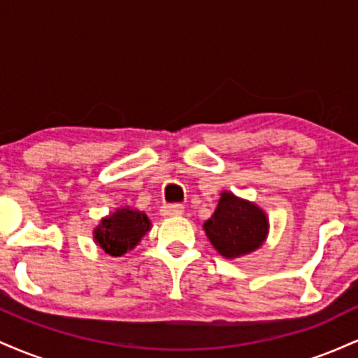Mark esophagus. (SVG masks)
<instances>
[{
    "mask_svg": "<svg viewBox=\"0 0 358 358\" xmlns=\"http://www.w3.org/2000/svg\"><path fill=\"white\" fill-rule=\"evenodd\" d=\"M185 212L183 205L171 203V205H163L162 207V215L163 217H180Z\"/></svg>",
    "mask_w": 358,
    "mask_h": 358,
    "instance_id": "1",
    "label": "esophagus"
}]
</instances>
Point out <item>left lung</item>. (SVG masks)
Segmentation results:
<instances>
[{"label": "left lung", "instance_id": "8db88e82", "mask_svg": "<svg viewBox=\"0 0 358 358\" xmlns=\"http://www.w3.org/2000/svg\"><path fill=\"white\" fill-rule=\"evenodd\" d=\"M203 231L220 256L236 259L264 244L269 222L266 212L256 203L239 199L231 192H222L219 205L203 224Z\"/></svg>", "mask_w": 358, "mask_h": 358}]
</instances>
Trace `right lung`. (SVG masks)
<instances>
[{
  "instance_id": "right-lung-1",
  "label": "right lung",
  "mask_w": 358,
  "mask_h": 358,
  "mask_svg": "<svg viewBox=\"0 0 358 358\" xmlns=\"http://www.w3.org/2000/svg\"><path fill=\"white\" fill-rule=\"evenodd\" d=\"M151 229V222L145 212L124 207L104 217L94 229V241L109 256L119 257L134 249L141 237Z\"/></svg>"
}]
</instances>
